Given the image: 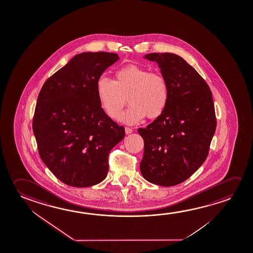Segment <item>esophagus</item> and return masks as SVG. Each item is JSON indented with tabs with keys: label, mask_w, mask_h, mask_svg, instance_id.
I'll return each instance as SVG.
<instances>
[{
	"label": "esophagus",
	"mask_w": 253,
	"mask_h": 253,
	"mask_svg": "<svg viewBox=\"0 0 253 253\" xmlns=\"http://www.w3.org/2000/svg\"><path fill=\"white\" fill-rule=\"evenodd\" d=\"M132 128H128V127H125V133H126V135H128V134L132 133Z\"/></svg>",
	"instance_id": "esophagus-1"
}]
</instances>
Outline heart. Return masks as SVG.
<instances>
[{
	"instance_id": "obj_1",
	"label": "heart",
	"mask_w": 253,
	"mask_h": 253,
	"mask_svg": "<svg viewBox=\"0 0 253 253\" xmlns=\"http://www.w3.org/2000/svg\"><path fill=\"white\" fill-rule=\"evenodd\" d=\"M115 77V81L101 77L96 85L100 104L109 118L119 117L127 97L130 106L120 117L125 124L135 125L145 117L154 119L162 115L169 99L168 82L162 74L127 65L116 71Z\"/></svg>"
}]
</instances>
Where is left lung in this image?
<instances>
[{"label":"left lung","mask_w":253,"mask_h":253,"mask_svg":"<svg viewBox=\"0 0 253 253\" xmlns=\"http://www.w3.org/2000/svg\"><path fill=\"white\" fill-rule=\"evenodd\" d=\"M168 82L162 115L137 129L144 142L141 173L149 182L171 187L198 170L209 155L216 128L210 86L193 66L173 53H149Z\"/></svg>","instance_id":"left-lung-1"}]
</instances>
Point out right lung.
I'll return each mask as SVG.
<instances>
[{
  "label": "right lung",
  "instance_id": "add662e5",
  "mask_svg": "<svg viewBox=\"0 0 253 253\" xmlns=\"http://www.w3.org/2000/svg\"><path fill=\"white\" fill-rule=\"evenodd\" d=\"M118 59L117 53L82 52L40 90L32 123L39 155L71 187L105 179L109 152L125 137L124 126L107 116L96 91L101 74Z\"/></svg>",
  "mask_w": 253,
  "mask_h": 253
}]
</instances>
